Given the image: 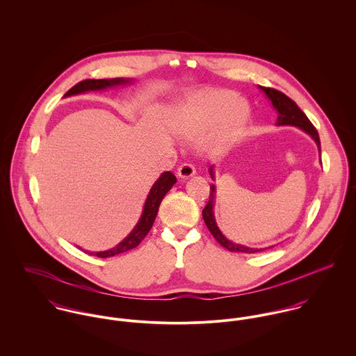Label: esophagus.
Listing matches in <instances>:
<instances>
[{
  "mask_svg": "<svg viewBox=\"0 0 356 356\" xmlns=\"http://www.w3.org/2000/svg\"><path fill=\"white\" fill-rule=\"evenodd\" d=\"M178 177L179 178H184V179H186V178H191V177H193L195 174H196V168L192 165V164H188V163H184V164H181L179 167H178Z\"/></svg>",
  "mask_w": 356,
  "mask_h": 356,
  "instance_id": "34e87169",
  "label": "esophagus"
}]
</instances>
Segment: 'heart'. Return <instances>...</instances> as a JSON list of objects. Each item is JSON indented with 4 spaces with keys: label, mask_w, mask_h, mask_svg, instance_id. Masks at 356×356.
Wrapping results in <instances>:
<instances>
[{
    "label": "heart",
    "mask_w": 356,
    "mask_h": 356,
    "mask_svg": "<svg viewBox=\"0 0 356 356\" xmlns=\"http://www.w3.org/2000/svg\"><path fill=\"white\" fill-rule=\"evenodd\" d=\"M248 106L226 89L203 90L184 102L174 115L171 127L182 138L204 133V147L212 154L229 151L248 122Z\"/></svg>",
    "instance_id": "obj_1"
}]
</instances>
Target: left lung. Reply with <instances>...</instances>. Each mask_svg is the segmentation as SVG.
<instances>
[{"mask_svg":"<svg viewBox=\"0 0 356 356\" xmlns=\"http://www.w3.org/2000/svg\"><path fill=\"white\" fill-rule=\"evenodd\" d=\"M259 89L267 96V99L271 102L274 109L278 112V118L275 124L277 126H295L300 130H303L307 133L316 144L319 156H321V141H319V136L316 129L312 126V123L308 120V118L305 116V112L298 106V104L291 100L288 96H285L282 92H278L275 89L271 88H264V86H259ZM209 175L212 179H215L213 177V165L209 167ZM215 195H216V188L215 185H211V193H209V200L203 209V219L208 227V230L211 232V234L215 237V240L227 251L232 252H243V254H256V252H261L267 248H251L243 244H236L233 241H230L229 238H226L223 236V233L219 230L216 220H215V215H213V205H215ZM271 248V247H268Z\"/></svg>","mask_w":356,"mask_h":356,"instance_id":"left-lung-1","label":"left lung"}]
</instances>
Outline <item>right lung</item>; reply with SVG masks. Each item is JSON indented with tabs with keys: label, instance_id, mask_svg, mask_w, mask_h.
Returning <instances> with one entry per match:
<instances>
[{
	"label": "right lung",
	"instance_id": "right-lung-1",
	"mask_svg": "<svg viewBox=\"0 0 356 356\" xmlns=\"http://www.w3.org/2000/svg\"><path fill=\"white\" fill-rule=\"evenodd\" d=\"M134 79H129V78H112V79H85L79 83H76L74 88H71L64 97H70V96H75V95H82L86 92H96V90H106L111 88H116V86H122V85H130L133 83ZM177 182L175 175L171 171H165L163 172L157 181L153 184L148 197L144 204L143 208V213L141 218L138 219L137 225L134 226V229L129 233V236L126 238H123L118 245H115L113 248L108 250V251H100V252H90V251H85L86 254H95L99 257H111L118 254H123L126 251H130L133 248H136L144 238L145 236L149 233L151 227H152L153 222L156 219L157 211L161 200L164 199V196L167 195V192L174 186V184Z\"/></svg>",
	"mask_w": 356,
	"mask_h": 356
}]
</instances>
